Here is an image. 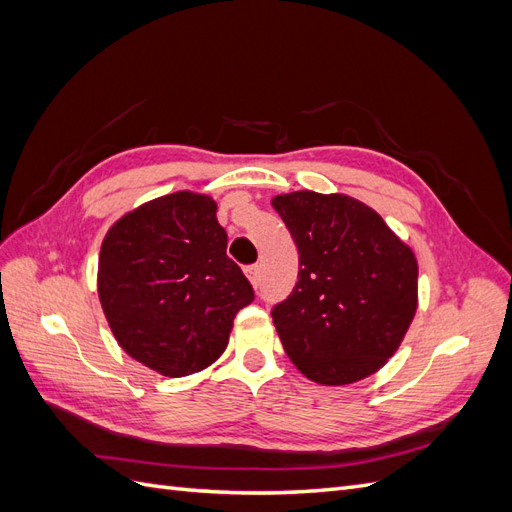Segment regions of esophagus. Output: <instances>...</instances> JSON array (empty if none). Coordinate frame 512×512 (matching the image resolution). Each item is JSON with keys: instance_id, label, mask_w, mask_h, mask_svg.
I'll use <instances>...</instances> for the list:
<instances>
[{"instance_id": "1", "label": "esophagus", "mask_w": 512, "mask_h": 512, "mask_svg": "<svg viewBox=\"0 0 512 512\" xmlns=\"http://www.w3.org/2000/svg\"><path fill=\"white\" fill-rule=\"evenodd\" d=\"M245 275H247V280L252 282V286L256 288V286H258V282H260V269H258V265L245 267Z\"/></svg>"}]
</instances>
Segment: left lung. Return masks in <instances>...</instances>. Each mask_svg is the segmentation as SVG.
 I'll list each match as a JSON object with an SVG mask.
<instances>
[{
	"label": "left lung",
	"mask_w": 512,
	"mask_h": 512,
	"mask_svg": "<svg viewBox=\"0 0 512 512\" xmlns=\"http://www.w3.org/2000/svg\"><path fill=\"white\" fill-rule=\"evenodd\" d=\"M299 250V280L273 307L290 361L324 386L359 382L404 342L418 265L380 215L346 194L299 190L271 200Z\"/></svg>",
	"instance_id": "obj_1"
}]
</instances>
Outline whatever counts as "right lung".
<instances>
[{"instance_id":"obj_1","label":"right lung","mask_w":512,"mask_h":512,"mask_svg":"<svg viewBox=\"0 0 512 512\" xmlns=\"http://www.w3.org/2000/svg\"><path fill=\"white\" fill-rule=\"evenodd\" d=\"M215 211L211 196L190 190L153 198L121 215L100 247L108 327L134 361L168 378L218 361L232 320L254 301Z\"/></svg>"}]
</instances>
